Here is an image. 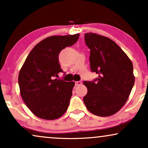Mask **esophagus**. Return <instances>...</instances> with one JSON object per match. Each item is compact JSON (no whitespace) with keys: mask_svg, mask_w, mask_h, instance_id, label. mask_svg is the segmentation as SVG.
<instances>
[{"mask_svg":"<svg viewBox=\"0 0 148 148\" xmlns=\"http://www.w3.org/2000/svg\"><path fill=\"white\" fill-rule=\"evenodd\" d=\"M82 84V82H75V86H81V85Z\"/></svg>","mask_w":148,"mask_h":148,"instance_id":"esophagus-1","label":"esophagus"}]
</instances>
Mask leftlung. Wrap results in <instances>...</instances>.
Listing matches in <instances>:
<instances>
[{"mask_svg":"<svg viewBox=\"0 0 148 148\" xmlns=\"http://www.w3.org/2000/svg\"><path fill=\"white\" fill-rule=\"evenodd\" d=\"M84 38L90 49L91 70L99 75L94 82H84L88 88L84 102L92 114L111 116L128 100L135 83L133 63L110 38L92 32Z\"/></svg>","mask_w":148,"mask_h":148,"instance_id":"1","label":"left lung"}]
</instances>
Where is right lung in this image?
<instances>
[{
    "label": "right lung",
    "mask_w": 148,
    "mask_h": 148,
    "mask_svg": "<svg viewBox=\"0 0 148 148\" xmlns=\"http://www.w3.org/2000/svg\"><path fill=\"white\" fill-rule=\"evenodd\" d=\"M79 34L52 36L42 40L29 52L20 69V94L36 116L45 120L60 118L67 110L75 82L54 79L62 72L58 54L78 40Z\"/></svg>",
    "instance_id": "obj_1"
}]
</instances>
